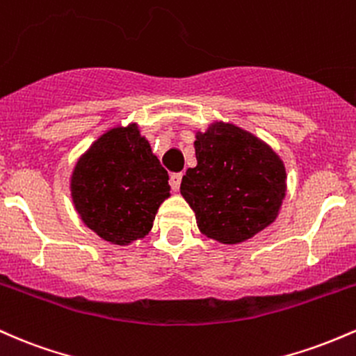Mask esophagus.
Instances as JSON below:
<instances>
[{"label": "esophagus", "instance_id": "obj_1", "mask_svg": "<svg viewBox=\"0 0 356 356\" xmlns=\"http://www.w3.org/2000/svg\"><path fill=\"white\" fill-rule=\"evenodd\" d=\"M181 178H183L181 173H173V175H171V177H170L171 190H173V191H178L179 190V183H181Z\"/></svg>", "mask_w": 356, "mask_h": 356}]
</instances>
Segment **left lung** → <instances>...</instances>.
Wrapping results in <instances>:
<instances>
[{"mask_svg":"<svg viewBox=\"0 0 356 356\" xmlns=\"http://www.w3.org/2000/svg\"><path fill=\"white\" fill-rule=\"evenodd\" d=\"M197 166L181 179V197L203 235L237 245L277 218L287 191L286 166L261 138L213 121L195 133Z\"/></svg>","mask_w":356,"mask_h":356,"instance_id":"left-lung-1","label":"left lung"}]
</instances>
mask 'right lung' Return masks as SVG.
Masks as SVG:
<instances>
[{
  "instance_id": "1",
  "label": "right lung",
  "mask_w": 356,
  "mask_h": 356,
  "mask_svg": "<svg viewBox=\"0 0 356 356\" xmlns=\"http://www.w3.org/2000/svg\"><path fill=\"white\" fill-rule=\"evenodd\" d=\"M170 190L166 170L136 122L99 136L70 175L72 202L82 222L114 245L145 238Z\"/></svg>"
}]
</instances>
